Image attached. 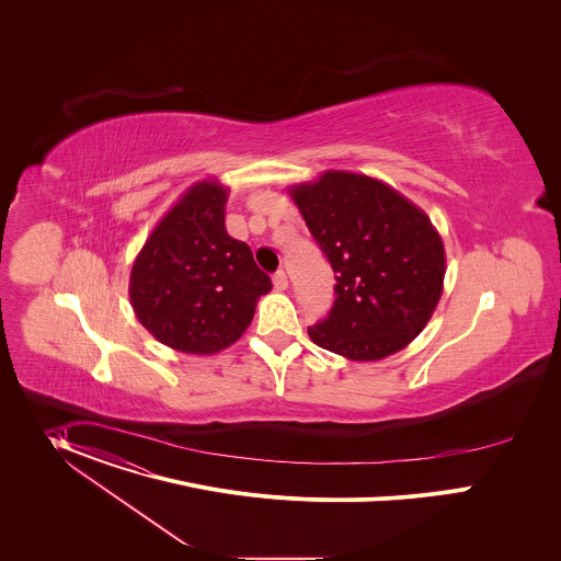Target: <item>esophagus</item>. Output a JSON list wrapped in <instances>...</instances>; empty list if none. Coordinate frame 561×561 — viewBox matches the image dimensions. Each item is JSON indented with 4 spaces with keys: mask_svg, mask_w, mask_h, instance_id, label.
Masks as SVG:
<instances>
[{
    "mask_svg": "<svg viewBox=\"0 0 561 561\" xmlns=\"http://www.w3.org/2000/svg\"><path fill=\"white\" fill-rule=\"evenodd\" d=\"M272 280H274V287H276L278 291H285L287 285H289V283H287V274H285L283 270H278V272L272 276Z\"/></svg>",
    "mask_w": 561,
    "mask_h": 561,
    "instance_id": "obj_1",
    "label": "esophagus"
}]
</instances>
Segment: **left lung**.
<instances>
[{
    "label": "left lung",
    "mask_w": 561,
    "mask_h": 561,
    "mask_svg": "<svg viewBox=\"0 0 561 561\" xmlns=\"http://www.w3.org/2000/svg\"><path fill=\"white\" fill-rule=\"evenodd\" d=\"M336 285L325 320L309 328L323 350L382 360L432 318L445 280V245L430 216L367 174L325 170L289 187Z\"/></svg>",
    "instance_id": "obj_1"
}]
</instances>
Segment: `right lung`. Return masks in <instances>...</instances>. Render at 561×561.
I'll use <instances>...</instances> for the list:
<instances>
[{
  "label": "right lung",
  "instance_id": "right-lung-1",
  "mask_svg": "<svg viewBox=\"0 0 561 561\" xmlns=\"http://www.w3.org/2000/svg\"><path fill=\"white\" fill-rule=\"evenodd\" d=\"M229 187L194 183L158 222L138 252L129 300L138 321L183 354H218L233 345L272 280L248 243L225 227Z\"/></svg>",
  "mask_w": 561,
  "mask_h": 561
}]
</instances>
